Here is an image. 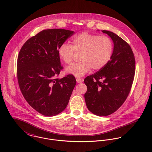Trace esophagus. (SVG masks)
<instances>
[{"label":"esophagus","instance_id":"esophagus-1","mask_svg":"<svg viewBox=\"0 0 152 152\" xmlns=\"http://www.w3.org/2000/svg\"><path fill=\"white\" fill-rule=\"evenodd\" d=\"M76 81H77V82L78 83H81L83 82V79H81V78H78L76 79Z\"/></svg>","mask_w":152,"mask_h":152}]
</instances>
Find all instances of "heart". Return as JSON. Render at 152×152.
<instances>
[{"instance_id":"heart-1","label":"heart","mask_w":152,"mask_h":152,"mask_svg":"<svg viewBox=\"0 0 152 152\" xmlns=\"http://www.w3.org/2000/svg\"><path fill=\"white\" fill-rule=\"evenodd\" d=\"M75 53H81V61L69 66L66 72L81 77L91 68L99 70L107 65L113 53V43L108 36L83 32L73 37L72 45L62 44L58 50L60 58L68 65L72 63Z\"/></svg>"}]
</instances>
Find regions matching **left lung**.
Masks as SVG:
<instances>
[{
    "instance_id": "obj_1",
    "label": "left lung",
    "mask_w": 152,
    "mask_h": 152,
    "mask_svg": "<svg viewBox=\"0 0 152 152\" xmlns=\"http://www.w3.org/2000/svg\"><path fill=\"white\" fill-rule=\"evenodd\" d=\"M102 32L113 40V53L107 65L84 79V98L89 111L105 116L116 111L128 96L135 74V58L127 42L111 31Z\"/></svg>"
}]
</instances>
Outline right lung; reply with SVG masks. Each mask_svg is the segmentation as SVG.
Returning <instances> with one entry per match:
<instances>
[{"mask_svg": "<svg viewBox=\"0 0 152 152\" xmlns=\"http://www.w3.org/2000/svg\"><path fill=\"white\" fill-rule=\"evenodd\" d=\"M74 34L62 28L44 30L27 40L18 57L19 86L28 104L46 116H53L66 107L76 80L72 74L61 79L63 69L58 50Z\"/></svg>", "mask_w": 152, "mask_h": 152, "instance_id": "1", "label": "right lung"}]
</instances>
